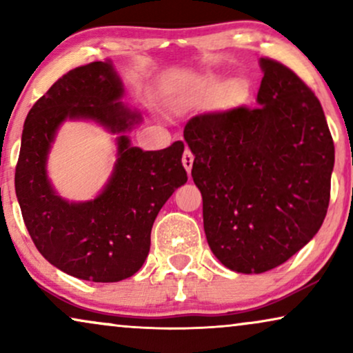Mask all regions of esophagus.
Masks as SVG:
<instances>
[{
	"label": "esophagus",
	"instance_id": "esophagus-1",
	"mask_svg": "<svg viewBox=\"0 0 353 353\" xmlns=\"http://www.w3.org/2000/svg\"><path fill=\"white\" fill-rule=\"evenodd\" d=\"M181 162H183V165H185L186 172L191 173L192 162H194V156H192V152L190 151V149H185V152H183V157H181Z\"/></svg>",
	"mask_w": 353,
	"mask_h": 353
}]
</instances>
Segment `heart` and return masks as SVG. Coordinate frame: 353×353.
<instances>
[{"label": "heart", "mask_w": 353, "mask_h": 353, "mask_svg": "<svg viewBox=\"0 0 353 353\" xmlns=\"http://www.w3.org/2000/svg\"><path fill=\"white\" fill-rule=\"evenodd\" d=\"M230 94L234 96V94H236V90H234V88H230Z\"/></svg>", "instance_id": "obj_1"}]
</instances>
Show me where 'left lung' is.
<instances>
[{
	"label": "left lung",
	"mask_w": 353,
	"mask_h": 353,
	"mask_svg": "<svg viewBox=\"0 0 353 353\" xmlns=\"http://www.w3.org/2000/svg\"><path fill=\"white\" fill-rule=\"evenodd\" d=\"M257 108L190 119L192 180L212 252L238 273H263L320 230L331 196L334 143L320 101L281 62L262 57Z\"/></svg>",
	"instance_id": "1"
}]
</instances>
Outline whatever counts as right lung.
<instances>
[{
  "label": "right lung",
  "instance_id": "right-lung-1",
  "mask_svg": "<svg viewBox=\"0 0 353 353\" xmlns=\"http://www.w3.org/2000/svg\"><path fill=\"white\" fill-rule=\"evenodd\" d=\"M120 96L110 62L67 72L28 112L16 165V194L33 244L64 273L94 283L122 281L143 267L159 210L188 180L181 141L143 151L122 134L114 175L94 201L69 204L56 196L45 168L56 130L65 119H93L114 133L127 132L141 117Z\"/></svg>",
  "mask_w": 353,
  "mask_h": 353
}]
</instances>
